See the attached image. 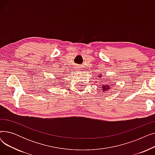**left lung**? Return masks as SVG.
<instances>
[{
  "label": "left lung",
  "instance_id": "8db88e82",
  "mask_svg": "<svg viewBox=\"0 0 155 155\" xmlns=\"http://www.w3.org/2000/svg\"><path fill=\"white\" fill-rule=\"evenodd\" d=\"M101 77V76H100ZM111 85V84H107V85H104L103 86H102V91H104V92L105 91H107V90H108V88L109 87V86L110 85Z\"/></svg>",
  "mask_w": 155,
  "mask_h": 155
}]
</instances>
